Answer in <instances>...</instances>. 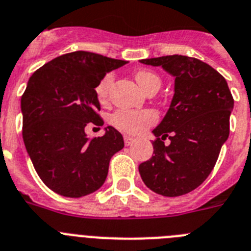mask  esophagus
Instances as JSON below:
<instances>
[{"label": "esophagus", "instance_id": "1", "mask_svg": "<svg viewBox=\"0 0 251 251\" xmlns=\"http://www.w3.org/2000/svg\"><path fill=\"white\" fill-rule=\"evenodd\" d=\"M124 141H125L126 147H130V145L135 141V139L131 138V136H128V135H125V136H124Z\"/></svg>", "mask_w": 251, "mask_h": 251}]
</instances>
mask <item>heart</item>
<instances>
[{"mask_svg":"<svg viewBox=\"0 0 251 251\" xmlns=\"http://www.w3.org/2000/svg\"><path fill=\"white\" fill-rule=\"evenodd\" d=\"M135 79L139 83V86L147 93L149 92L150 89H159L160 83H162L158 74L151 71H148V69H140V71L136 72L135 73ZM112 82L113 73L108 72L99 80V83L96 84V96L101 102H104L107 100ZM156 120H158V116L151 110H119L112 113L110 121L113 127H116L120 131L130 135H138L143 132L147 127L154 125L156 123Z\"/></svg>","mask_w":251,"mask_h":251,"instance_id":"obj_1","label":"heart"}]
</instances>
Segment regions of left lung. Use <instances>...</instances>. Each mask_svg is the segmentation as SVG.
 <instances>
[{"label":"left lung","mask_w":251,"mask_h":251,"mask_svg":"<svg viewBox=\"0 0 251 251\" xmlns=\"http://www.w3.org/2000/svg\"><path fill=\"white\" fill-rule=\"evenodd\" d=\"M140 62L162 65L176 80L171 107L152 131L154 155L139 165V173L158 195H186L201 186L216 164L230 132L234 99L225 78L197 58L176 54ZM167 137L169 146L164 144Z\"/></svg>","instance_id":"obj_1"}]
</instances>
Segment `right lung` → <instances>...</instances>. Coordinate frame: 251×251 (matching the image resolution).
<instances>
[{
	"label": "right lung",
	"mask_w": 251,
	"mask_h": 251,
	"mask_svg": "<svg viewBox=\"0 0 251 251\" xmlns=\"http://www.w3.org/2000/svg\"><path fill=\"white\" fill-rule=\"evenodd\" d=\"M126 64L91 51L50 60L30 77L21 97L23 139L40 179L64 197L93 193L106 180L113 154L124 148L112 126L88 138V124L103 125L95 87L106 72Z\"/></svg>",
	"instance_id": "right-lung-1"
}]
</instances>
